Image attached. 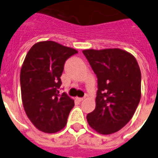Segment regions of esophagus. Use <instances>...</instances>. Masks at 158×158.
<instances>
[{
	"label": "esophagus",
	"mask_w": 158,
	"mask_h": 158,
	"mask_svg": "<svg viewBox=\"0 0 158 158\" xmlns=\"http://www.w3.org/2000/svg\"><path fill=\"white\" fill-rule=\"evenodd\" d=\"M75 98H76V100L79 101V102H82V101H83L85 99V98H79V97H76Z\"/></svg>",
	"instance_id": "esophagus-1"
}]
</instances>
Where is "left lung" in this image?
Wrapping results in <instances>:
<instances>
[{
    "mask_svg": "<svg viewBox=\"0 0 158 158\" xmlns=\"http://www.w3.org/2000/svg\"><path fill=\"white\" fill-rule=\"evenodd\" d=\"M83 53L98 78L95 109L87 115L93 130L110 134L132 118L141 99V71L136 59L119 48L86 49Z\"/></svg>",
    "mask_w": 158,
    "mask_h": 158,
    "instance_id": "left-lung-1",
    "label": "left lung"
}]
</instances>
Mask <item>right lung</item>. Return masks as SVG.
Masks as SVG:
<instances>
[{"mask_svg": "<svg viewBox=\"0 0 158 158\" xmlns=\"http://www.w3.org/2000/svg\"><path fill=\"white\" fill-rule=\"evenodd\" d=\"M78 52L55 41H40L31 47L20 70L21 98L25 113L39 130L53 134L64 128L75 102L60 94L65 61Z\"/></svg>", "mask_w": 158, "mask_h": 158, "instance_id": "1", "label": "right lung"}]
</instances>
